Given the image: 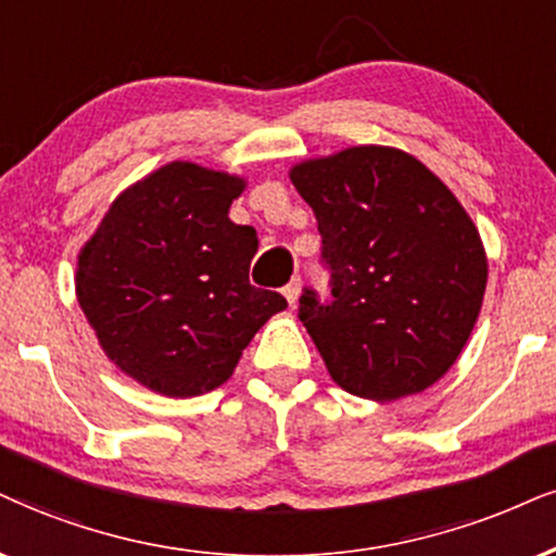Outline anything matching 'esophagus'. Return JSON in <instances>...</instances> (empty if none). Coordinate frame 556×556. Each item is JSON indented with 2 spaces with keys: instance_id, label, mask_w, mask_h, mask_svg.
<instances>
[{
  "instance_id": "1",
  "label": "esophagus",
  "mask_w": 556,
  "mask_h": 556,
  "mask_svg": "<svg viewBox=\"0 0 556 556\" xmlns=\"http://www.w3.org/2000/svg\"><path fill=\"white\" fill-rule=\"evenodd\" d=\"M299 293H301V280H299V278H296V280H291V283L286 286V289H283V296H286V301H289L291 306H296Z\"/></svg>"
}]
</instances>
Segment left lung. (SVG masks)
I'll list each match as a JSON object with an SVG mask.
<instances>
[{
	"mask_svg": "<svg viewBox=\"0 0 556 556\" xmlns=\"http://www.w3.org/2000/svg\"><path fill=\"white\" fill-rule=\"evenodd\" d=\"M312 205L332 301L299 299L332 381L355 396L420 394L454 366L482 309L488 255L475 222L420 160L348 147L291 167Z\"/></svg>",
	"mask_w": 556,
	"mask_h": 556,
	"instance_id": "8db88e82",
	"label": "left lung"
}]
</instances>
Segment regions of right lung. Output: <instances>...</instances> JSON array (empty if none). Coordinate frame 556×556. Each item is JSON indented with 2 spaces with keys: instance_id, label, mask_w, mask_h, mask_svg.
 <instances>
[{
  "instance_id": "obj_1",
  "label": "right lung",
  "mask_w": 556,
  "mask_h": 556,
  "mask_svg": "<svg viewBox=\"0 0 556 556\" xmlns=\"http://www.w3.org/2000/svg\"><path fill=\"white\" fill-rule=\"evenodd\" d=\"M247 180L169 162L128 185L77 257V301L123 374L164 396L214 392L286 299L250 283L252 226L229 218Z\"/></svg>"
}]
</instances>
